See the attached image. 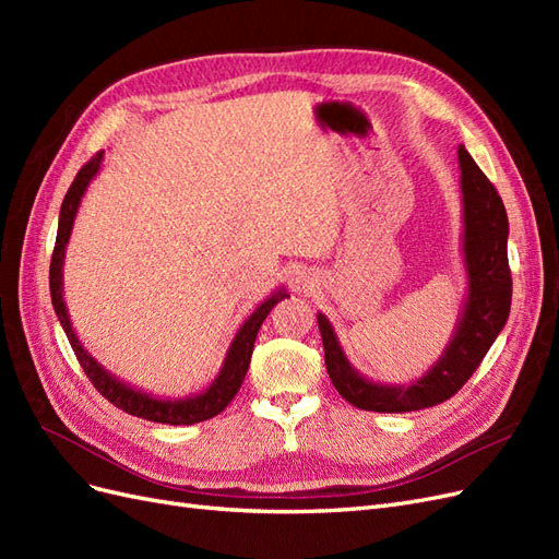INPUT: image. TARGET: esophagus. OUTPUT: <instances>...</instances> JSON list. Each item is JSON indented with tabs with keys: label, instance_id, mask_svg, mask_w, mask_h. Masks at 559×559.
I'll return each mask as SVG.
<instances>
[{
	"label": "esophagus",
	"instance_id": "1",
	"mask_svg": "<svg viewBox=\"0 0 559 559\" xmlns=\"http://www.w3.org/2000/svg\"><path fill=\"white\" fill-rule=\"evenodd\" d=\"M317 284V280H314V275L310 273V270H296V273L292 275V286H294V292H310L312 286Z\"/></svg>",
	"mask_w": 559,
	"mask_h": 559
}]
</instances>
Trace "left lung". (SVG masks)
Here are the masks:
<instances>
[{
  "label": "left lung",
  "instance_id": "8db88e82",
  "mask_svg": "<svg viewBox=\"0 0 559 559\" xmlns=\"http://www.w3.org/2000/svg\"><path fill=\"white\" fill-rule=\"evenodd\" d=\"M462 170L464 233L462 253L466 270V300L441 357L425 376L411 384H386L364 378L347 359L326 314H317L324 343L326 370L345 401L361 411L411 413L431 408L454 396L473 376L506 326L511 312L509 216L497 189L483 175L464 146L456 148Z\"/></svg>",
  "mask_w": 559,
  "mask_h": 559
}]
</instances>
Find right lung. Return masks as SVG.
Listing matches in <instances>:
<instances>
[{
    "mask_svg": "<svg viewBox=\"0 0 559 559\" xmlns=\"http://www.w3.org/2000/svg\"><path fill=\"white\" fill-rule=\"evenodd\" d=\"M105 160V151H99L95 158H91L86 165L81 167L76 179L72 181L70 191H67L62 207H60V222H58V238H56V249H53V259H50V300H53L56 314L60 319V326L64 329L67 337H70V345L76 354V359L81 364V368L86 370L88 380L95 384V389L103 394L107 401H111L116 408H121L128 415H138L142 419L148 421H158V425H195V421H205L214 415L222 413L226 405L238 394V389L247 376V368L251 361V352H253V343H257V333L261 329V324L265 321L267 312L273 310L280 300L289 298L284 286L275 289L270 294L261 306L253 310L245 324L235 333L233 343L226 352V359L222 364V370H218L216 378L202 389L200 394L193 396H183V399H160L148 392H142V389H134L132 384L123 382L121 378H116L114 373L99 364L93 354L81 345L79 335L72 329L70 321V312H67L64 306V286H62V265H64V251H67V242H70V235L74 228V218L76 212L81 207V198L86 195L88 183L95 179V175L99 173Z\"/></svg>",
    "mask_w": 559,
    "mask_h": 559,
    "instance_id": "right-lung-1",
    "label": "right lung"
}]
</instances>
